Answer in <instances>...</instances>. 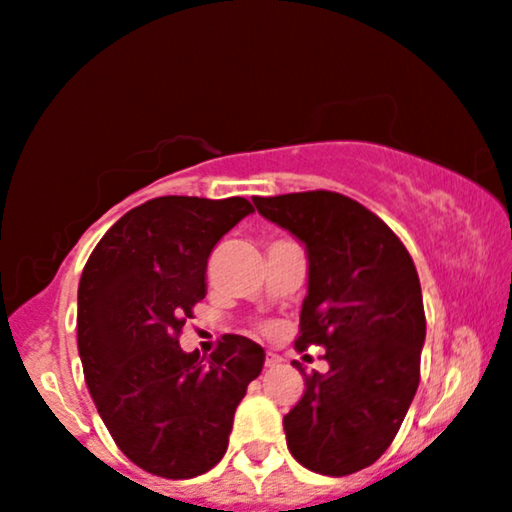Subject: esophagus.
Masks as SVG:
<instances>
[{
    "label": "esophagus",
    "instance_id": "esophagus-1",
    "mask_svg": "<svg viewBox=\"0 0 512 512\" xmlns=\"http://www.w3.org/2000/svg\"><path fill=\"white\" fill-rule=\"evenodd\" d=\"M283 363V358L274 351H267V358H264V367H278Z\"/></svg>",
    "mask_w": 512,
    "mask_h": 512
}]
</instances>
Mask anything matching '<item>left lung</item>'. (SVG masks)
<instances>
[{"label":"left lung","mask_w":512,"mask_h":512,"mask_svg":"<svg viewBox=\"0 0 512 512\" xmlns=\"http://www.w3.org/2000/svg\"><path fill=\"white\" fill-rule=\"evenodd\" d=\"M267 220L309 252V295L295 349L323 346L325 374L304 372V395L283 417L285 440L320 475L372 466L400 431L421 377L426 313L410 252L384 220L337 192L255 196Z\"/></svg>","instance_id":"8db88e82"}]
</instances>
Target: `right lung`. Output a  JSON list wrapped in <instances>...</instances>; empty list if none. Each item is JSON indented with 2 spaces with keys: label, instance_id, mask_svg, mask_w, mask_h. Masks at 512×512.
Wrapping results in <instances>:
<instances>
[{
  "label": "right lung",
  "instance_id": "1",
  "mask_svg": "<svg viewBox=\"0 0 512 512\" xmlns=\"http://www.w3.org/2000/svg\"><path fill=\"white\" fill-rule=\"evenodd\" d=\"M252 210L241 196H159L114 222L81 274L86 386L117 447L159 478H196L222 459L262 372L264 349L241 335H224L208 358L180 349L206 297L210 252Z\"/></svg>",
  "mask_w": 512,
  "mask_h": 512
}]
</instances>
